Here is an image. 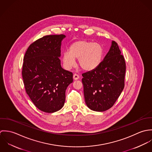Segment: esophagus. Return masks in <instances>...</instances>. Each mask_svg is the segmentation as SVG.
Returning a JSON list of instances; mask_svg holds the SVG:
<instances>
[{
  "label": "esophagus",
  "mask_w": 152,
  "mask_h": 152,
  "mask_svg": "<svg viewBox=\"0 0 152 152\" xmlns=\"http://www.w3.org/2000/svg\"><path fill=\"white\" fill-rule=\"evenodd\" d=\"M79 78H80V77H79V75H78L77 74H74V75H73V78H74V80H78Z\"/></svg>",
  "instance_id": "esophagus-1"
}]
</instances>
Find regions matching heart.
<instances>
[{"label": "heart", "instance_id": "heart-1", "mask_svg": "<svg viewBox=\"0 0 152 152\" xmlns=\"http://www.w3.org/2000/svg\"><path fill=\"white\" fill-rule=\"evenodd\" d=\"M104 48L101 44L81 40L72 44L69 52L63 55V62L66 69H69L75 65V60H78V65L85 71H92L97 68L103 59Z\"/></svg>", "mask_w": 152, "mask_h": 152}]
</instances>
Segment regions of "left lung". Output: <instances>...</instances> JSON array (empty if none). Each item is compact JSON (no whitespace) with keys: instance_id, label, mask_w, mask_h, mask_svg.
<instances>
[{"instance_id":"1","label":"left lung","mask_w":152,"mask_h":152,"mask_svg":"<svg viewBox=\"0 0 152 152\" xmlns=\"http://www.w3.org/2000/svg\"><path fill=\"white\" fill-rule=\"evenodd\" d=\"M126 63L116 42L99 65L82 74L86 103L91 110L103 112L110 108L125 87Z\"/></svg>"}]
</instances>
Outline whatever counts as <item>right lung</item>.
Wrapping results in <instances>:
<instances>
[{
	"label": "right lung",
	"mask_w": 152,
	"mask_h": 152,
	"mask_svg": "<svg viewBox=\"0 0 152 152\" xmlns=\"http://www.w3.org/2000/svg\"><path fill=\"white\" fill-rule=\"evenodd\" d=\"M64 34L48 35L28 47L22 66L26 93L34 105L47 113L63 107L65 90L73 81V74L62 68L59 57Z\"/></svg>",
	"instance_id": "obj_1"
}]
</instances>
